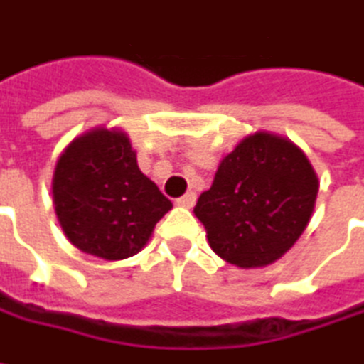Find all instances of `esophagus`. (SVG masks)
I'll use <instances>...</instances> for the list:
<instances>
[{
    "mask_svg": "<svg viewBox=\"0 0 364 364\" xmlns=\"http://www.w3.org/2000/svg\"><path fill=\"white\" fill-rule=\"evenodd\" d=\"M195 203H197V195H195V193H186L184 197L178 199V205H180V207H186V209H191Z\"/></svg>",
    "mask_w": 364,
    "mask_h": 364,
    "instance_id": "34e87169",
    "label": "esophagus"
}]
</instances>
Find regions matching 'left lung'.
Returning <instances> with one entry per match:
<instances>
[{"mask_svg":"<svg viewBox=\"0 0 364 364\" xmlns=\"http://www.w3.org/2000/svg\"><path fill=\"white\" fill-rule=\"evenodd\" d=\"M316 193L318 178L296 144L255 132L222 159L195 215L222 259L259 268L294 247L310 222Z\"/></svg>","mask_w":364,"mask_h":364,"instance_id":"obj_1","label":"left lung"}]
</instances>
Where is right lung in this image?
Returning a JSON list of instances; mask_svg holds the SVG:
<instances>
[{
	"mask_svg": "<svg viewBox=\"0 0 364 364\" xmlns=\"http://www.w3.org/2000/svg\"><path fill=\"white\" fill-rule=\"evenodd\" d=\"M52 195L68 241L111 262L142 250L171 209V201L140 171L127 134L107 127L85 132L65 149Z\"/></svg>",
	"mask_w": 364,
	"mask_h": 364,
	"instance_id": "right-lung-1",
	"label": "right lung"
}]
</instances>
